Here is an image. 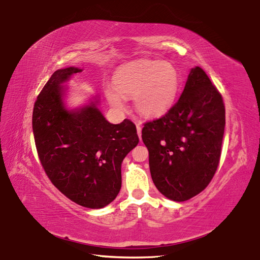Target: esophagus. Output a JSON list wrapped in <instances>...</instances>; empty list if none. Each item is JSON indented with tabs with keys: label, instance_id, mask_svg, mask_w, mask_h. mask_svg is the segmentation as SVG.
I'll return each instance as SVG.
<instances>
[{
	"label": "esophagus",
	"instance_id": "34e87169",
	"mask_svg": "<svg viewBox=\"0 0 260 260\" xmlns=\"http://www.w3.org/2000/svg\"><path fill=\"white\" fill-rule=\"evenodd\" d=\"M141 131H142L141 126H140V125H137V134H138V136H139V139H140V141H141V135H142Z\"/></svg>",
	"mask_w": 260,
	"mask_h": 260
}]
</instances>
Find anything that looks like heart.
I'll return each mask as SVG.
<instances>
[{
  "mask_svg": "<svg viewBox=\"0 0 260 260\" xmlns=\"http://www.w3.org/2000/svg\"><path fill=\"white\" fill-rule=\"evenodd\" d=\"M113 81L114 86L106 87L105 97L116 112L125 109L124 98H133L136 111L153 119L165 116L174 105L180 75L171 62L137 60L120 66Z\"/></svg>",
  "mask_w": 260,
  "mask_h": 260,
  "instance_id": "obj_1",
  "label": "heart"
}]
</instances>
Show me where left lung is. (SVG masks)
Returning <instances> with one entry per match:
<instances>
[{"mask_svg":"<svg viewBox=\"0 0 260 260\" xmlns=\"http://www.w3.org/2000/svg\"><path fill=\"white\" fill-rule=\"evenodd\" d=\"M224 126L221 94L195 66L178 102L142 129L152 179L163 196L181 202L208 186L219 163Z\"/></svg>","mask_w":260,"mask_h":260,"instance_id":"1","label":"left lung"}]
</instances>
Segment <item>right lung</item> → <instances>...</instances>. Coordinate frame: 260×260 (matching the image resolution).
I'll list each match as a JSON object with an SVG mask.
<instances>
[{"mask_svg": "<svg viewBox=\"0 0 260 260\" xmlns=\"http://www.w3.org/2000/svg\"><path fill=\"white\" fill-rule=\"evenodd\" d=\"M82 71L71 66L52 74L35 103L32 131L52 184L79 206L101 209L119 194L123 159L139 138L132 121L113 124L105 119L97 94L68 107L66 83Z\"/></svg>", "mask_w": 260, "mask_h": 260, "instance_id": "add662e5", "label": "right lung"}]
</instances>
